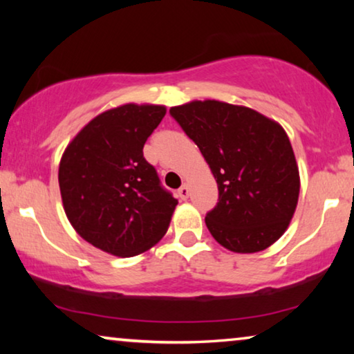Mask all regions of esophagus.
<instances>
[{
	"label": "esophagus",
	"mask_w": 354,
	"mask_h": 354,
	"mask_svg": "<svg viewBox=\"0 0 354 354\" xmlns=\"http://www.w3.org/2000/svg\"><path fill=\"white\" fill-rule=\"evenodd\" d=\"M188 195H190V188H188L187 183H183V185L178 188V196H180L182 200H187Z\"/></svg>",
	"instance_id": "obj_1"
}]
</instances>
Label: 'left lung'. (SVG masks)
<instances>
[{
	"label": "left lung",
	"mask_w": 354,
	"mask_h": 354,
	"mask_svg": "<svg viewBox=\"0 0 354 354\" xmlns=\"http://www.w3.org/2000/svg\"><path fill=\"white\" fill-rule=\"evenodd\" d=\"M198 145L219 188L206 214L217 243L234 253H258L275 243L298 205L299 172L282 125L246 106L190 101L171 108Z\"/></svg>",
	"instance_id": "1"
}]
</instances>
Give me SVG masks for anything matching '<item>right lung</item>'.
<instances>
[{"instance_id":"1","label":"right lung","mask_w":354,"mask_h":354,"mask_svg":"<svg viewBox=\"0 0 354 354\" xmlns=\"http://www.w3.org/2000/svg\"><path fill=\"white\" fill-rule=\"evenodd\" d=\"M166 106L122 104L91 119L59 162L66 216L85 241L130 258L151 248L171 224L177 200L164 190L143 147Z\"/></svg>"}]
</instances>
